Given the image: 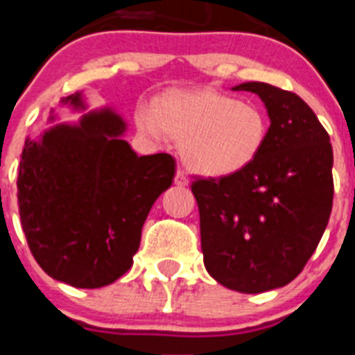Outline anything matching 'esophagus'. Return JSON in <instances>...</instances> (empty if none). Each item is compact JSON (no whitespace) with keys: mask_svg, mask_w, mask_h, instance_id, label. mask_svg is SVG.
<instances>
[{"mask_svg":"<svg viewBox=\"0 0 355 355\" xmlns=\"http://www.w3.org/2000/svg\"><path fill=\"white\" fill-rule=\"evenodd\" d=\"M174 183L178 184V187H188V183H190V181H188V175H187V172H184V171H181V168H178V171H175Z\"/></svg>","mask_w":355,"mask_h":355,"instance_id":"34e87169","label":"esophagus"}]
</instances>
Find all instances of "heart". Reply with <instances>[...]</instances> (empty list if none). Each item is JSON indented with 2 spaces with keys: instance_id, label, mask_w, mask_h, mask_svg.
Returning a JSON list of instances; mask_svg holds the SVG:
<instances>
[{
  "instance_id": "heart-1",
  "label": "heart",
  "mask_w": 355,
  "mask_h": 355,
  "mask_svg": "<svg viewBox=\"0 0 355 355\" xmlns=\"http://www.w3.org/2000/svg\"><path fill=\"white\" fill-rule=\"evenodd\" d=\"M140 131L180 140V153L193 172L227 178L249 168L268 139V119L249 101L213 89H171L140 105L135 114Z\"/></svg>"
}]
</instances>
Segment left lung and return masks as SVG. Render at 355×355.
<instances>
[{
  "instance_id": "left-lung-1",
  "label": "left lung",
  "mask_w": 355,
  "mask_h": 355,
  "mask_svg": "<svg viewBox=\"0 0 355 355\" xmlns=\"http://www.w3.org/2000/svg\"><path fill=\"white\" fill-rule=\"evenodd\" d=\"M270 128L258 159L227 178H196L205 266L240 293L286 286L302 272L332 209V146L318 117L297 94L249 81Z\"/></svg>"
}]
</instances>
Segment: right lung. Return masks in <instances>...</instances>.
<instances>
[{"label":"right lung","instance_id":"obj_1","mask_svg":"<svg viewBox=\"0 0 355 355\" xmlns=\"http://www.w3.org/2000/svg\"><path fill=\"white\" fill-rule=\"evenodd\" d=\"M62 103L87 110L81 92ZM124 131L121 115L101 108L24 142L17 174L21 225L35 261L56 281L101 288L126 274L150 208L172 184L174 158L137 156Z\"/></svg>","mask_w":355,"mask_h":355}]
</instances>
